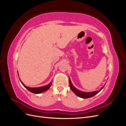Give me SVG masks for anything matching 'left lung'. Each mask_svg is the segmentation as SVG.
Returning a JSON list of instances; mask_svg holds the SVG:
<instances>
[{
    "mask_svg": "<svg viewBox=\"0 0 126 126\" xmlns=\"http://www.w3.org/2000/svg\"><path fill=\"white\" fill-rule=\"evenodd\" d=\"M69 85H70V88L71 90L73 91V92L77 95V96H78L79 97H81L82 98L86 99V98H89L92 97L94 96V95L97 94L104 87V86L102 87L101 89L99 91H94V92H91V93H85V92H83V91H80L77 89H76V88L72 85L70 78H69Z\"/></svg>",
    "mask_w": 126,
    "mask_h": 126,
    "instance_id": "8db88e82",
    "label": "left lung"
}]
</instances>
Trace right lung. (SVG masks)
Masks as SVG:
<instances>
[{
  "label": "right lung",
  "mask_w": 126,
  "mask_h": 126,
  "mask_svg": "<svg viewBox=\"0 0 126 126\" xmlns=\"http://www.w3.org/2000/svg\"><path fill=\"white\" fill-rule=\"evenodd\" d=\"M20 82H21L22 85H23L27 89L29 90L30 92H32L33 94H40L41 93H43V92H44V91L48 90L49 89V88L50 87L51 85H52V82H50L48 85H47L46 86H45L40 87H37V88H30V87H28L26 86L24 84V83L21 82V80H20Z\"/></svg>",
  "instance_id": "obj_1"
}]
</instances>
